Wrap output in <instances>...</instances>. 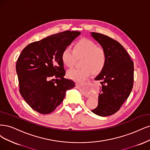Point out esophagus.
<instances>
[{
    "label": "esophagus",
    "mask_w": 150,
    "mask_h": 150,
    "mask_svg": "<svg viewBox=\"0 0 150 150\" xmlns=\"http://www.w3.org/2000/svg\"><path fill=\"white\" fill-rule=\"evenodd\" d=\"M76 87H78V88H79V87H80V85L79 84V83H76ZM83 94H84V95L85 96H88V93L86 92V91H84L83 92Z\"/></svg>",
    "instance_id": "esophagus-1"
}]
</instances>
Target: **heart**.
<instances>
[{"label":"heart","instance_id":"b5f03b06","mask_svg":"<svg viewBox=\"0 0 150 150\" xmlns=\"http://www.w3.org/2000/svg\"><path fill=\"white\" fill-rule=\"evenodd\" d=\"M76 58H82L80 69H73L68 71L67 76L76 81H85L91 72L97 75L103 71L107 64V54L103 48L87 38H82L76 42L72 50L66 47L63 50L61 59L64 64L68 67L74 66Z\"/></svg>","mask_w":150,"mask_h":150}]
</instances>
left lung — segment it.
<instances>
[{
  "mask_svg": "<svg viewBox=\"0 0 150 150\" xmlns=\"http://www.w3.org/2000/svg\"><path fill=\"white\" fill-rule=\"evenodd\" d=\"M91 36L107 52V64L95 77L100 84L97 107L91 110L100 117L115 113L131 93L133 86V62L119 42L107 35L91 32Z\"/></svg>",
  "mask_w": 150,
  "mask_h": 150,
  "instance_id": "8db88e82",
  "label": "left lung"
}]
</instances>
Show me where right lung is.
<instances>
[{"instance_id": "right-lung-1", "label": "right lung", "mask_w": 150, "mask_h": 150, "mask_svg": "<svg viewBox=\"0 0 150 150\" xmlns=\"http://www.w3.org/2000/svg\"><path fill=\"white\" fill-rule=\"evenodd\" d=\"M66 30L30 43L24 48L16 64L20 93L30 107L41 114H49L64 100L66 91L75 86L64 78L61 54L80 35Z\"/></svg>"}]
</instances>
